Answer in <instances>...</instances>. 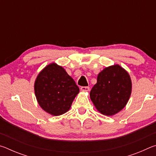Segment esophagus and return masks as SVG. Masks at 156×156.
Masks as SVG:
<instances>
[{"instance_id":"esophagus-1","label":"esophagus","mask_w":156,"mask_h":156,"mask_svg":"<svg viewBox=\"0 0 156 156\" xmlns=\"http://www.w3.org/2000/svg\"><path fill=\"white\" fill-rule=\"evenodd\" d=\"M80 89H81V91H83L87 92L89 91V87H82Z\"/></svg>"}]
</instances>
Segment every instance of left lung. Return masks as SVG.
<instances>
[{"label": "left lung", "mask_w": 156, "mask_h": 156, "mask_svg": "<svg viewBox=\"0 0 156 156\" xmlns=\"http://www.w3.org/2000/svg\"><path fill=\"white\" fill-rule=\"evenodd\" d=\"M131 90L129 73L119 65H113L98 73L97 83L90 91V98L100 113L111 116L126 106Z\"/></svg>", "instance_id": "obj_1"}]
</instances>
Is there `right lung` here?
I'll return each instance as SVG.
<instances>
[{"mask_svg":"<svg viewBox=\"0 0 156 156\" xmlns=\"http://www.w3.org/2000/svg\"><path fill=\"white\" fill-rule=\"evenodd\" d=\"M79 91L73 79L56 62L43 68L34 82L37 102L44 112L54 116L68 112Z\"/></svg>","mask_w":156,"mask_h":156,"instance_id":"right-lung-1","label":"right lung"}]
</instances>
